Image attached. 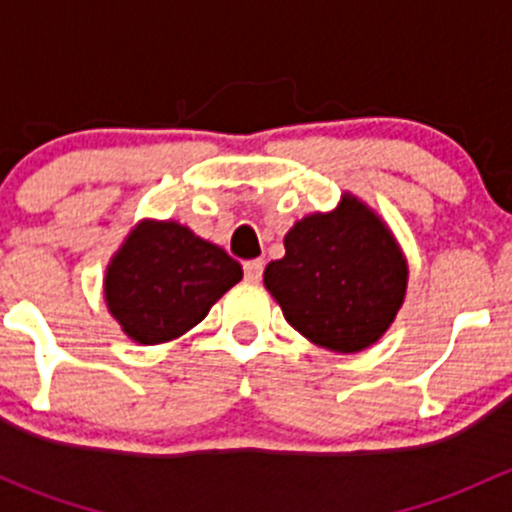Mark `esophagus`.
I'll list each match as a JSON object with an SVG mask.
<instances>
[{
  "instance_id": "1",
  "label": "esophagus",
  "mask_w": 512,
  "mask_h": 512,
  "mask_svg": "<svg viewBox=\"0 0 512 512\" xmlns=\"http://www.w3.org/2000/svg\"><path fill=\"white\" fill-rule=\"evenodd\" d=\"M242 270H245V280L247 282H260L262 272H265V262H262V260H247L245 265H242Z\"/></svg>"
}]
</instances>
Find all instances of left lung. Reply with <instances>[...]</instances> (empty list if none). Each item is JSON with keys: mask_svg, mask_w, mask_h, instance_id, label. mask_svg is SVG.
Returning a JSON list of instances; mask_svg holds the SVG:
<instances>
[{"mask_svg": "<svg viewBox=\"0 0 512 512\" xmlns=\"http://www.w3.org/2000/svg\"><path fill=\"white\" fill-rule=\"evenodd\" d=\"M409 265L391 230L354 195L285 235V257L265 267L282 314L317 347L354 354L379 342L401 309Z\"/></svg>", "mask_w": 512, "mask_h": 512, "instance_id": "1", "label": "left lung"}]
</instances>
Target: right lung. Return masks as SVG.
I'll return each instance as SVG.
<instances>
[{"instance_id":"add662e5","label":"right lung","mask_w":512,"mask_h":512,"mask_svg":"<svg viewBox=\"0 0 512 512\" xmlns=\"http://www.w3.org/2000/svg\"><path fill=\"white\" fill-rule=\"evenodd\" d=\"M242 280L240 262L188 227L143 220L106 270L108 312L138 344L178 339Z\"/></svg>"}]
</instances>
